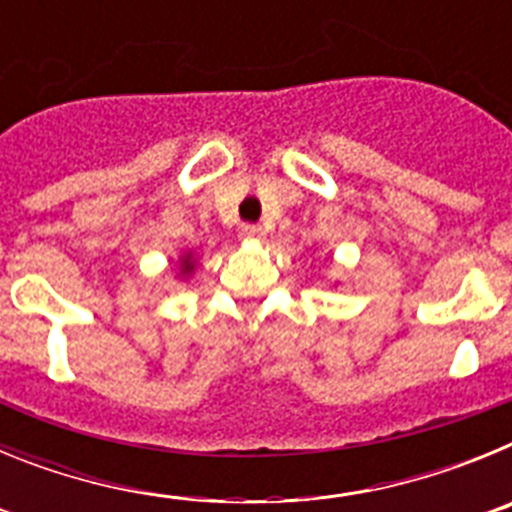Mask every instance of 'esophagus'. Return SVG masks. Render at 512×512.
<instances>
[{
	"label": "esophagus",
	"instance_id": "obj_1",
	"mask_svg": "<svg viewBox=\"0 0 512 512\" xmlns=\"http://www.w3.org/2000/svg\"><path fill=\"white\" fill-rule=\"evenodd\" d=\"M264 228L261 225H243L241 238L243 241H264Z\"/></svg>",
	"mask_w": 512,
	"mask_h": 512
}]
</instances>
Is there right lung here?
Wrapping results in <instances>:
<instances>
[{"label": "right lung", "mask_w": 512, "mask_h": 512, "mask_svg": "<svg viewBox=\"0 0 512 512\" xmlns=\"http://www.w3.org/2000/svg\"><path fill=\"white\" fill-rule=\"evenodd\" d=\"M194 271H197V253L187 248V251L176 256V277L187 282V279L194 277Z\"/></svg>", "instance_id": "add662e5"}]
</instances>
